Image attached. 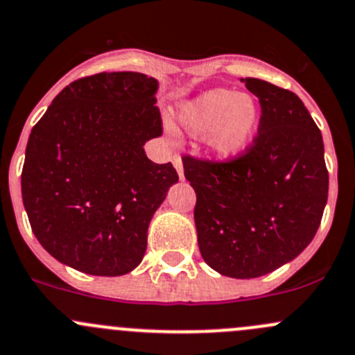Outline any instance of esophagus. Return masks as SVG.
I'll return each instance as SVG.
<instances>
[{
  "label": "esophagus",
  "instance_id": "esophagus-1",
  "mask_svg": "<svg viewBox=\"0 0 355 355\" xmlns=\"http://www.w3.org/2000/svg\"><path fill=\"white\" fill-rule=\"evenodd\" d=\"M173 164H175V168H177V173H178V177H180V180H184V164H182V159L178 154H175L173 156Z\"/></svg>",
  "mask_w": 355,
  "mask_h": 355
}]
</instances>
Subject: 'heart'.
Wrapping results in <instances>:
<instances>
[{"label":"heart","instance_id":"heart-1","mask_svg":"<svg viewBox=\"0 0 355 355\" xmlns=\"http://www.w3.org/2000/svg\"><path fill=\"white\" fill-rule=\"evenodd\" d=\"M180 119L191 132L205 133V142L222 159L241 156L257 132L260 109L248 95L216 88L182 107Z\"/></svg>","mask_w":355,"mask_h":355}]
</instances>
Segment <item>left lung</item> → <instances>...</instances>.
<instances>
[{
	"label": "left lung",
	"instance_id": "1",
	"mask_svg": "<svg viewBox=\"0 0 355 355\" xmlns=\"http://www.w3.org/2000/svg\"><path fill=\"white\" fill-rule=\"evenodd\" d=\"M260 102L258 132L241 156L213 161L184 154L196 191L194 222L206 263L251 279L279 269L314 239L328 201L321 130L293 92L241 79Z\"/></svg>",
	"mask_w": 355,
	"mask_h": 355
}]
</instances>
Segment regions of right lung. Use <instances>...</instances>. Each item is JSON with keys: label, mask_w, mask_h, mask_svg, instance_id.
<instances>
[{"label": "right lung", "mask_w": 355, "mask_h": 355, "mask_svg": "<svg viewBox=\"0 0 355 355\" xmlns=\"http://www.w3.org/2000/svg\"><path fill=\"white\" fill-rule=\"evenodd\" d=\"M156 90L140 72L79 78L31 130L24 206L41 246L72 269L123 276L146 254L150 218L178 182L144 150L163 135Z\"/></svg>", "instance_id": "right-lung-1"}]
</instances>
